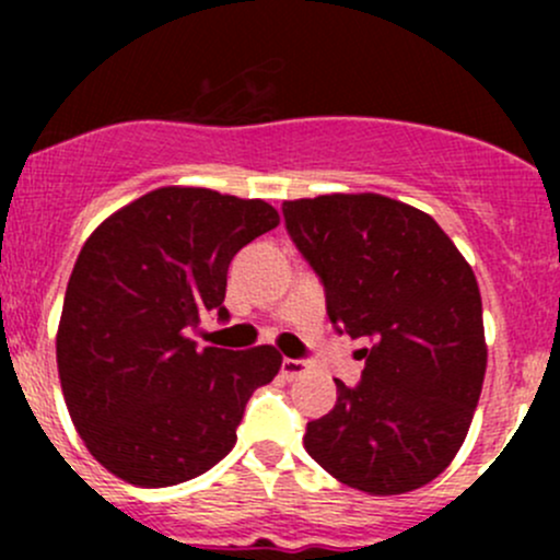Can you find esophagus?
Returning a JSON list of instances; mask_svg holds the SVG:
<instances>
[{
	"label": "esophagus",
	"instance_id": "obj_1",
	"mask_svg": "<svg viewBox=\"0 0 560 560\" xmlns=\"http://www.w3.org/2000/svg\"><path fill=\"white\" fill-rule=\"evenodd\" d=\"M305 371H307L305 361H294V358H284V361H281V374H284V378H289V382L300 378Z\"/></svg>",
	"mask_w": 560,
	"mask_h": 560
}]
</instances>
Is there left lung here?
<instances>
[{
    "label": "left lung",
    "instance_id": "obj_1",
    "mask_svg": "<svg viewBox=\"0 0 560 560\" xmlns=\"http://www.w3.org/2000/svg\"><path fill=\"white\" fill-rule=\"evenodd\" d=\"M287 231L339 331L365 339L361 384L307 423L305 450L342 485L402 494L464 445L487 371L477 276L432 215L374 191L287 199Z\"/></svg>",
    "mask_w": 560,
    "mask_h": 560
}]
</instances>
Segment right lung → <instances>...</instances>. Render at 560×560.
I'll return each mask as SVG.
<instances>
[{"label":"right lung","instance_id":"1","mask_svg":"<svg viewBox=\"0 0 560 560\" xmlns=\"http://www.w3.org/2000/svg\"><path fill=\"white\" fill-rule=\"evenodd\" d=\"M279 226L262 199L160 186L92 231L70 273L57 371L83 445L137 487L195 479L236 445L244 405L281 352L197 350L205 313L226 320L229 262Z\"/></svg>","mask_w":560,"mask_h":560}]
</instances>
